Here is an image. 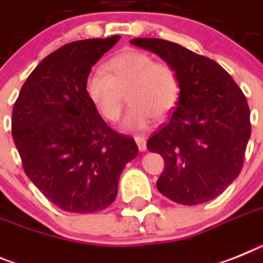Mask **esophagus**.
Wrapping results in <instances>:
<instances>
[{
	"instance_id": "34e87169",
	"label": "esophagus",
	"mask_w": 263,
	"mask_h": 263,
	"mask_svg": "<svg viewBox=\"0 0 263 263\" xmlns=\"http://www.w3.org/2000/svg\"><path fill=\"white\" fill-rule=\"evenodd\" d=\"M134 140H136L137 146H138V149H140L141 152H145V150H146V138H145V137L137 136L134 137Z\"/></svg>"
}]
</instances>
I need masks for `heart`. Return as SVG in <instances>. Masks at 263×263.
Returning a JSON list of instances; mask_svg holds the SVG:
<instances>
[{
  "instance_id": "heart-1",
  "label": "heart",
  "mask_w": 263,
  "mask_h": 263,
  "mask_svg": "<svg viewBox=\"0 0 263 263\" xmlns=\"http://www.w3.org/2000/svg\"><path fill=\"white\" fill-rule=\"evenodd\" d=\"M105 67L106 71H91L85 82L87 96L105 120L120 118L123 91L130 101L122 121L125 130L146 129L154 116L162 118L176 107L181 85L172 65L154 61L145 51L129 49L110 58Z\"/></svg>"
}]
</instances>
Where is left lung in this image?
Listing matches in <instances>:
<instances>
[{
  "label": "left lung",
  "instance_id": "obj_1",
  "mask_svg": "<svg viewBox=\"0 0 263 263\" xmlns=\"http://www.w3.org/2000/svg\"><path fill=\"white\" fill-rule=\"evenodd\" d=\"M130 42L172 65L181 85L172 117L146 143L165 161L157 189L187 206L218 197L243 166L251 133L245 94L221 65L181 45L159 38Z\"/></svg>",
  "mask_w": 263,
  "mask_h": 263
}]
</instances>
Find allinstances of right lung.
<instances>
[{"label": "right lung", "mask_w": 263, "mask_h": 263, "mask_svg": "<svg viewBox=\"0 0 263 263\" xmlns=\"http://www.w3.org/2000/svg\"><path fill=\"white\" fill-rule=\"evenodd\" d=\"M120 38L74 41L53 51L31 71L13 106L22 167L65 212L89 214L111 205L123 167L138 154L133 137L111 129L85 89L91 66Z\"/></svg>", "instance_id": "right-lung-1"}]
</instances>
